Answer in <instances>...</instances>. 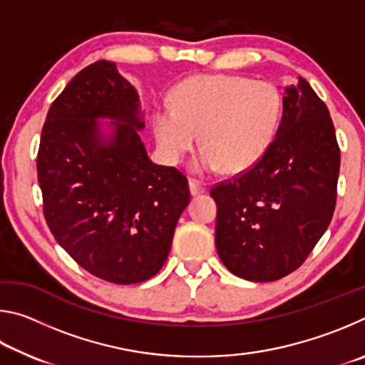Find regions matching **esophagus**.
I'll use <instances>...</instances> for the list:
<instances>
[{
	"mask_svg": "<svg viewBox=\"0 0 365 365\" xmlns=\"http://www.w3.org/2000/svg\"><path fill=\"white\" fill-rule=\"evenodd\" d=\"M188 187H190V193H191V196L201 195V193H205V191H206L205 185H202L201 182L195 180V178H190V180H188Z\"/></svg>",
	"mask_w": 365,
	"mask_h": 365,
	"instance_id": "1",
	"label": "esophagus"
}]
</instances>
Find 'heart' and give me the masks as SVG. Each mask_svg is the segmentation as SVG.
I'll use <instances>...</instances> for the list:
<instances>
[{
  "label": "heart",
  "instance_id": "obj_1",
  "mask_svg": "<svg viewBox=\"0 0 365 365\" xmlns=\"http://www.w3.org/2000/svg\"><path fill=\"white\" fill-rule=\"evenodd\" d=\"M280 117L282 95L275 85L219 73L178 83L170 106L154 110L153 127L168 163H180L200 133L196 172L211 174L224 168L227 174H242L267 153Z\"/></svg>",
  "mask_w": 365,
  "mask_h": 365
}]
</instances>
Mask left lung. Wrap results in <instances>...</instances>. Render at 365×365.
<instances>
[{
  "label": "left lung",
  "instance_id": "8db88e82",
  "mask_svg": "<svg viewBox=\"0 0 365 365\" xmlns=\"http://www.w3.org/2000/svg\"><path fill=\"white\" fill-rule=\"evenodd\" d=\"M339 146L325 103L304 78L285 88L283 115L267 153L211 190L222 264L250 282L292 274L330 225Z\"/></svg>",
  "mask_w": 365,
  "mask_h": 365
}]
</instances>
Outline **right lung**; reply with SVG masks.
Returning a JSON list of instances; mask_svg holds the SVG:
<instances>
[{
  "label": "right lung",
  "instance_id": "1",
  "mask_svg": "<svg viewBox=\"0 0 365 365\" xmlns=\"http://www.w3.org/2000/svg\"><path fill=\"white\" fill-rule=\"evenodd\" d=\"M101 116L113 120L109 138ZM143 127L137 90L98 61L53 101L36 156L53 237L80 267L117 285L158 274L190 202L187 177L148 158Z\"/></svg>",
  "mask_w": 365,
  "mask_h": 365
}]
</instances>
